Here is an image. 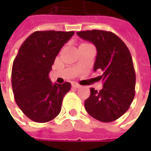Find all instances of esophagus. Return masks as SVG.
Masks as SVG:
<instances>
[{
  "label": "esophagus",
  "mask_w": 151,
  "mask_h": 151,
  "mask_svg": "<svg viewBox=\"0 0 151 151\" xmlns=\"http://www.w3.org/2000/svg\"><path fill=\"white\" fill-rule=\"evenodd\" d=\"M72 87L74 89H78L81 87V86L80 85H78V84H73L72 85Z\"/></svg>",
  "instance_id": "esophagus-1"
}]
</instances>
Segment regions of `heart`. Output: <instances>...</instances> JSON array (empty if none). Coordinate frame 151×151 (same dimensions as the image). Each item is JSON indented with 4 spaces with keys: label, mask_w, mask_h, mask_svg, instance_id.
<instances>
[{
    "label": "heart",
    "mask_w": 151,
    "mask_h": 151,
    "mask_svg": "<svg viewBox=\"0 0 151 151\" xmlns=\"http://www.w3.org/2000/svg\"><path fill=\"white\" fill-rule=\"evenodd\" d=\"M82 45H86V43H82V44H81L80 46H82Z\"/></svg>",
    "instance_id": "obj_1"
}]
</instances>
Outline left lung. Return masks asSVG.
<instances>
[{"label":"left lung","mask_w":151,"mask_h":151,"mask_svg":"<svg viewBox=\"0 0 151 151\" xmlns=\"http://www.w3.org/2000/svg\"><path fill=\"white\" fill-rule=\"evenodd\" d=\"M77 35L95 45L97 54L93 69L103 72L98 77L99 81L104 82L103 89H91L86 110L99 121H114L128 111L135 95L136 75L129 50L110 31L92 30Z\"/></svg>","instance_id":"8db88e82"}]
</instances>
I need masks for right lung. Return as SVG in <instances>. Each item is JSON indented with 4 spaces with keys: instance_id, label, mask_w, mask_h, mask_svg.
<instances>
[{
    "instance_id": "right-lung-1",
    "label": "right lung",
    "mask_w": 151,
    "mask_h": 151,
    "mask_svg": "<svg viewBox=\"0 0 151 151\" xmlns=\"http://www.w3.org/2000/svg\"><path fill=\"white\" fill-rule=\"evenodd\" d=\"M73 31H35L25 40L14 60L12 87L15 101L31 120L45 123L61 110L69 82L57 84L48 78L52 65Z\"/></svg>"
}]
</instances>
